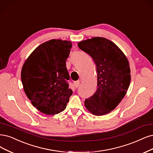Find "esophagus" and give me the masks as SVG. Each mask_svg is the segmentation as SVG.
Returning a JSON list of instances; mask_svg holds the SVG:
<instances>
[{
	"instance_id": "1",
	"label": "esophagus",
	"mask_w": 153,
	"mask_h": 153,
	"mask_svg": "<svg viewBox=\"0 0 153 153\" xmlns=\"http://www.w3.org/2000/svg\"><path fill=\"white\" fill-rule=\"evenodd\" d=\"M73 85H74V87H75V88L78 87V86L80 85V82H79V81L75 82L74 83H73Z\"/></svg>"
}]
</instances>
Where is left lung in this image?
Wrapping results in <instances>:
<instances>
[{"label": "left lung", "instance_id": "1", "mask_svg": "<svg viewBox=\"0 0 153 153\" xmlns=\"http://www.w3.org/2000/svg\"><path fill=\"white\" fill-rule=\"evenodd\" d=\"M78 46L92 57L97 73V89L85 99V106L94 115L106 114L127 94L131 79L129 62L122 50L106 38L87 39Z\"/></svg>", "mask_w": 153, "mask_h": 153}]
</instances>
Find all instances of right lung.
Instances as JSON below:
<instances>
[{
  "instance_id": "obj_1",
  "label": "right lung",
  "mask_w": 153,
  "mask_h": 153,
  "mask_svg": "<svg viewBox=\"0 0 153 153\" xmlns=\"http://www.w3.org/2000/svg\"><path fill=\"white\" fill-rule=\"evenodd\" d=\"M71 47L70 41L48 40L36 47L23 65L24 91L33 106L44 114L54 115L64 111L73 94L66 66Z\"/></svg>"
}]
</instances>
